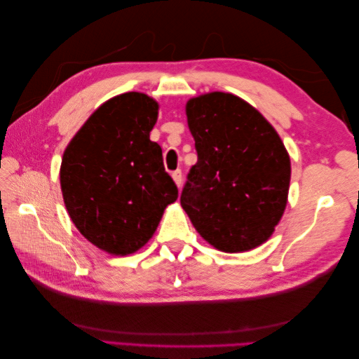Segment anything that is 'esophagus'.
I'll return each instance as SVG.
<instances>
[{
	"label": "esophagus",
	"instance_id": "esophagus-1",
	"mask_svg": "<svg viewBox=\"0 0 359 359\" xmlns=\"http://www.w3.org/2000/svg\"><path fill=\"white\" fill-rule=\"evenodd\" d=\"M171 175H172L174 184L177 185V187H180V185H182V171H180V170H175Z\"/></svg>",
	"mask_w": 359,
	"mask_h": 359
}]
</instances>
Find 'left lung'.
<instances>
[{"mask_svg":"<svg viewBox=\"0 0 359 359\" xmlns=\"http://www.w3.org/2000/svg\"><path fill=\"white\" fill-rule=\"evenodd\" d=\"M197 163L180 203L202 238L225 253L271 238L284 215L292 165L276 129L230 93H207L185 106Z\"/></svg>","mask_w":359,"mask_h":359,"instance_id":"obj_1","label":"left lung"}]
</instances>
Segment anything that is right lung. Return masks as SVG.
I'll return each instance as SVG.
<instances>
[{
    "instance_id": "right-lung-1",
    "label": "right lung",
    "mask_w": 359,
    "mask_h": 359,
    "mask_svg": "<svg viewBox=\"0 0 359 359\" xmlns=\"http://www.w3.org/2000/svg\"><path fill=\"white\" fill-rule=\"evenodd\" d=\"M158 103L143 93L109 98L67 144L60 185L77 230L112 256L140 250L156 233L177 187L163 168L162 148L149 140Z\"/></svg>"
}]
</instances>
